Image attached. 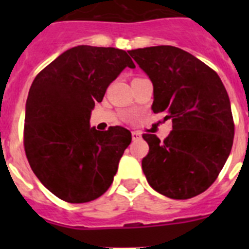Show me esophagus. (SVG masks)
Listing matches in <instances>:
<instances>
[{"instance_id": "esophagus-1", "label": "esophagus", "mask_w": 249, "mask_h": 249, "mask_svg": "<svg viewBox=\"0 0 249 249\" xmlns=\"http://www.w3.org/2000/svg\"><path fill=\"white\" fill-rule=\"evenodd\" d=\"M141 137H142V135H141V133H140V132H138V131L132 132V140H133V141L141 140Z\"/></svg>"}]
</instances>
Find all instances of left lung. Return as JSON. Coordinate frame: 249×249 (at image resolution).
Segmentation results:
<instances>
[{"mask_svg":"<svg viewBox=\"0 0 249 249\" xmlns=\"http://www.w3.org/2000/svg\"><path fill=\"white\" fill-rule=\"evenodd\" d=\"M153 83L155 113L172 120L160 141L144 133L149 146L142 169L149 186L172 199L201 195L217 179L231 153L234 122L228 93L212 68L173 46L128 51Z\"/></svg>","mask_w":249,"mask_h":249,"instance_id":"left-lung-1","label":"left lung"}]
</instances>
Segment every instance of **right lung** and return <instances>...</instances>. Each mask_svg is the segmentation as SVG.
Here are the masks:
<instances>
[{
	"instance_id": "add662e5",
	"label": "right lung",
	"mask_w": 249,
	"mask_h": 249,
	"mask_svg": "<svg viewBox=\"0 0 249 249\" xmlns=\"http://www.w3.org/2000/svg\"><path fill=\"white\" fill-rule=\"evenodd\" d=\"M126 67H136L126 51L77 46L32 82L23 128L26 157L41 183L62 201H93L113 182L131 132L120 126L97 131L89 118L94 103L102 102Z\"/></svg>"
}]
</instances>
